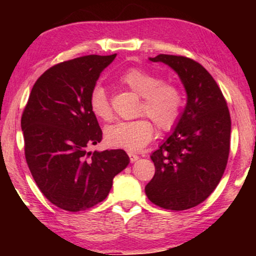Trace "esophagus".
Masks as SVG:
<instances>
[{"mask_svg":"<svg viewBox=\"0 0 256 256\" xmlns=\"http://www.w3.org/2000/svg\"><path fill=\"white\" fill-rule=\"evenodd\" d=\"M128 155H129V158H130V162L132 163L136 162V160L140 158V157L138 155H135V154H128Z\"/></svg>","mask_w":256,"mask_h":256,"instance_id":"obj_1","label":"esophagus"}]
</instances>
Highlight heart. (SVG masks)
<instances>
[{
	"mask_svg": "<svg viewBox=\"0 0 256 256\" xmlns=\"http://www.w3.org/2000/svg\"><path fill=\"white\" fill-rule=\"evenodd\" d=\"M121 82L142 98L138 113L146 115L160 130H170L180 118L183 98L176 86L160 82L158 76L142 68H130L121 76ZM90 112L102 121L110 120L113 112L106 90L96 86L90 94ZM155 128L148 118L118 121L104 128V140L113 148L138 152L152 141Z\"/></svg>",
	"mask_w": 256,
	"mask_h": 256,
	"instance_id": "heart-1",
	"label": "heart"
}]
</instances>
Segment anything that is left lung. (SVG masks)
I'll list each match as a JSON object with an SVG mask.
<instances>
[{
	"label": "left lung",
	"instance_id": "left-lung-1",
	"mask_svg": "<svg viewBox=\"0 0 256 256\" xmlns=\"http://www.w3.org/2000/svg\"><path fill=\"white\" fill-rule=\"evenodd\" d=\"M149 60L177 73L186 104L174 130L150 156L155 174L146 194L160 208L183 211L204 202L222 180L230 154L228 107L216 80L199 62L170 54Z\"/></svg>",
	"mask_w": 256,
	"mask_h": 256
}]
</instances>
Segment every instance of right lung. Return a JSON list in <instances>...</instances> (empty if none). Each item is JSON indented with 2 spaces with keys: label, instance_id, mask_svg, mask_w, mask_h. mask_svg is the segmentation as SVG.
I'll use <instances>...</instances> for the list:
<instances>
[{
  "label": "right lung",
  "instance_id": "right-lung-1",
  "mask_svg": "<svg viewBox=\"0 0 256 256\" xmlns=\"http://www.w3.org/2000/svg\"><path fill=\"white\" fill-rule=\"evenodd\" d=\"M112 56L90 54L52 66L31 90L20 127L28 166L46 199L70 212L102 202L124 170V150L88 152L102 132L90 112V94Z\"/></svg>",
  "mask_w": 256,
  "mask_h": 256
}]
</instances>
